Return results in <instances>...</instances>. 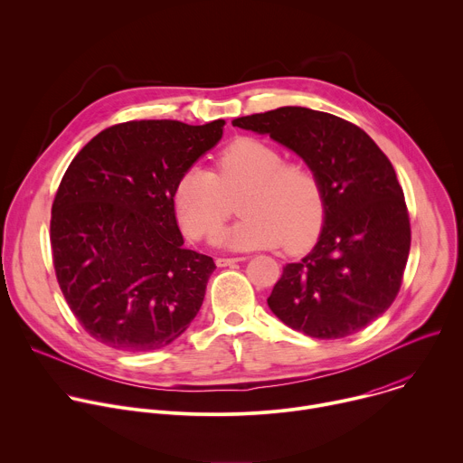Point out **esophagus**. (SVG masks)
I'll return each mask as SVG.
<instances>
[{"mask_svg": "<svg viewBox=\"0 0 463 463\" xmlns=\"http://www.w3.org/2000/svg\"><path fill=\"white\" fill-rule=\"evenodd\" d=\"M247 256H236V258H216V266L218 268H227V266H234L238 261H245Z\"/></svg>", "mask_w": 463, "mask_h": 463, "instance_id": "34e87169", "label": "esophagus"}]
</instances>
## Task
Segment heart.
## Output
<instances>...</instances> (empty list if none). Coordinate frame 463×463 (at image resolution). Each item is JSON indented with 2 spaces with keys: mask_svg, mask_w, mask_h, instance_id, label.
<instances>
[{
  "mask_svg": "<svg viewBox=\"0 0 463 463\" xmlns=\"http://www.w3.org/2000/svg\"><path fill=\"white\" fill-rule=\"evenodd\" d=\"M240 195L243 220L216 241L234 249H309L326 222V192L317 170L284 161L271 143L238 137L220 150L214 172L188 168L175 183L174 207L192 240L213 236L234 213Z\"/></svg>",
  "mask_w": 463,
  "mask_h": 463,
  "instance_id": "heart-1",
  "label": "heart"
}]
</instances>
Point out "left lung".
Wrapping results in <instances>:
<instances>
[{
	"instance_id": "1",
	"label": "left lung",
	"mask_w": 463,
	"mask_h": 463,
	"mask_svg": "<svg viewBox=\"0 0 463 463\" xmlns=\"http://www.w3.org/2000/svg\"><path fill=\"white\" fill-rule=\"evenodd\" d=\"M232 126L297 152L326 192L320 238L284 268L268 298L271 311L315 339L357 334L398 297L411 250L409 209L392 163L364 129L332 113L286 106Z\"/></svg>"
}]
</instances>
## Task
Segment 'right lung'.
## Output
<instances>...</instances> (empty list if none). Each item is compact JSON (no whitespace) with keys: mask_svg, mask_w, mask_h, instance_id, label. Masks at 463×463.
<instances>
[{"mask_svg":"<svg viewBox=\"0 0 463 463\" xmlns=\"http://www.w3.org/2000/svg\"><path fill=\"white\" fill-rule=\"evenodd\" d=\"M223 124H113L65 170L51 209L52 266L95 341L120 352L159 350L200 311L216 263L183 247L174 188L222 139Z\"/></svg>","mask_w":463,"mask_h":463,"instance_id":"add662e5","label":"right lung"}]
</instances>
